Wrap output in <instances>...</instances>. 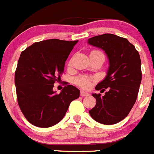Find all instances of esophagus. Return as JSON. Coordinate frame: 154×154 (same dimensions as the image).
<instances>
[{"mask_svg":"<svg viewBox=\"0 0 154 154\" xmlns=\"http://www.w3.org/2000/svg\"><path fill=\"white\" fill-rule=\"evenodd\" d=\"M89 95V94L87 92H85V91H81L80 92V96H88Z\"/></svg>","mask_w":154,"mask_h":154,"instance_id":"34e87169","label":"esophagus"}]
</instances>
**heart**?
<instances>
[{
    "instance_id": "heart-1",
    "label": "heart",
    "mask_w": 154,
    "mask_h": 154,
    "mask_svg": "<svg viewBox=\"0 0 154 154\" xmlns=\"http://www.w3.org/2000/svg\"><path fill=\"white\" fill-rule=\"evenodd\" d=\"M102 53L101 51H97V50H94V51H91V53ZM90 53V54H91ZM72 64V60L69 62V65H70ZM92 79L91 77H89V76H85V75H80L76 77L75 79V83L76 84L79 86L82 87V88H84V89H88L89 87H90L91 84H92Z\"/></svg>"
}]
</instances>
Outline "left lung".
I'll return each mask as SVG.
<instances>
[{
  "label": "left lung",
  "instance_id": "left-lung-1",
  "mask_svg": "<svg viewBox=\"0 0 154 154\" xmlns=\"http://www.w3.org/2000/svg\"><path fill=\"white\" fill-rule=\"evenodd\" d=\"M88 42L104 50L109 61L106 77L96 86L101 93L106 92L103 96L92 94L96 104L89 112L98 123L115 124L127 116L136 103L142 79L140 57L127 39L112 34L92 37Z\"/></svg>",
  "mask_w": 154,
  "mask_h": 154
}]
</instances>
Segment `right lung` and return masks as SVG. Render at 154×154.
Wrapping results in <instances>:
<instances>
[{
  "label": "right lung",
  "instance_id": "obj_1",
  "mask_svg": "<svg viewBox=\"0 0 154 154\" xmlns=\"http://www.w3.org/2000/svg\"><path fill=\"white\" fill-rule=\"evenodd\" d=\"M78 41L48 39L35 42L21 52L14 75L17 103L27 120L48 128L60 122L79 90L66 83L60 93L53 91L65 61Z\"/></svg>",
  "mask_w": 154,
  "mask_h": 154
}]
</instances>
